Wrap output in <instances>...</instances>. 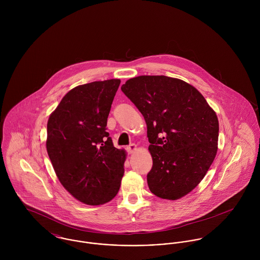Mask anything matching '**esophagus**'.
<instances>
[{
	"label": "esophagus",
	"instance_id": "1",
	"mask_svg": "<svg viewBox=\"0 0 260 260\" xmlns=\"http://www.w3.org/2000/svg\"><path fill=\"white\" fill-rule=\"evenodd\" d=\"M126 149H127V151L129 153H133V152H135L137 150V146L135 144H130Z\"/></svg>",
	"mask_w": 260,
	"mask_h": 260
}]
</instances>
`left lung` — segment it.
I'll use <instances>...</instances> for the list:
<instances>
[{
  "mask_svg": "<svg viewBox=\"0 0 260 260\" xmlns=\"http://www.w3.org/2000/svg\"><path fill=\"white\" fill-rule=\"evenodd\" d=\"M122 92L143 115L153 165L150 191L177 200L206 175L218 145L216 113L192 85L167 76H138Z\"/></svg>",
  "mask_w": 260,
  "mask_h": 260,
  "instance_id": "8db88e82",
  "label": "left lung"
}]
</instances>
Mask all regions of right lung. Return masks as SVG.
Here are the masks:
<instances>
[{"label":"right lung","instance_id":"1","mask_svg":"<svg viewBox=\"0 0 260 260\" xmlns=\"http://www.w3.org/2000/svg\"><path fill=\"white\" fill-rule=\"evenodd\" d=\"M119 79L95 81L70 90L52 112L46 147L56 175L80 202L101 205L117 195L126 151L106 132Z\"/></svg>","mask_w":260,"mask_h":260}]
</instances>
